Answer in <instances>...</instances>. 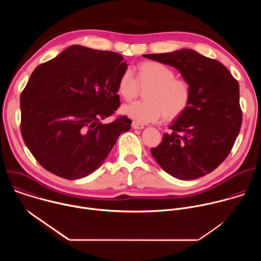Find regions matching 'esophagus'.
<instances>
[{
    "label": "esophagus",
    "mask_w": 261,
    "mask_h": 261,
    "mask_svg": "<svg viewBox=\"0 0 261 261\" xmlns=\"http://www.w3.org/2000/svg\"><path fill=\"white\" fill-rule=\"evenodd\" d=\"M131 126H132L133 129H143V128H144V126H143L142 124H140V123H138V122H135V121L132 122Z\"/></svg>",
    "instance_id": "1"
}]
</instances>
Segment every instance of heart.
Masks as SVG:
<instances>
[{"label":"heart","mask_w":261,"mask_h":261,"mask_svg":"<svg viewBox=\"0 0 261 261\" xmlns=\"http://www.w3.org/2000/svg\"><path fill=\"white\" fill-rule=\"evenodd\" d=\"M136 79L131 71H124L118 81V94L131 101L138 96L139 87L145 100L125 105L123 114L138 123H153L164 117L171 121L188 109L192 99L191 84L175 77V72L157 61H144L136 66Z\"/></svg>","instance_id":"1"}]
</instances>
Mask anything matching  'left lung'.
Returning a JSON list of instances; mask_svg holds the SVG:
<instances>
[{"label": "left lung", "instance_id": "left-lung-1", "mask_svg": "<svg viewBox=\"0 0 261 261\" xmlns=\"http://www.w3.org/2000/svg\"><path fill=\"white\" fill-rule=\"evenodd\" d=\"M143 57L174 67L192 87L188 109L169 127L171 133L151 148L154 159L184 180L212 172L227 158L241 130L238 81L224 65L193 49Z\"/></svg>", "mask_w": 261, "mask_h": 261}]
</instances>
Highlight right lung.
I'll return each instance as SVG.
<instances>
[{"instance_id":"add662e5","label":"right lung","mask_w":261,"mask_h":261,"mask_svg":"<svg viewBox=\"0 0 261 261\" xmlns=\"http://www.w3.org/2000/svg\"><path fill=\"white\" fill-rule=\"evenodd\" d=\"M124 58L72 45L37 67L20 95V132L30 152L49 172L79 179L98 169L131 120H101L120 106Z\"/></svg>"}]
</instances>
